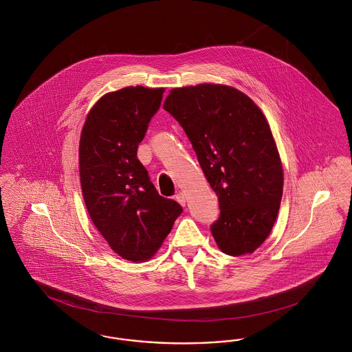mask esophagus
<instances>
[{"mask_svg": "<svg viewBox=\"0 0 352 352\" xmlns=\"http://www.w3.org/2000/svg\"><path fill=\"white\" fill-rule=\"evenodd\" d=\"M175 199H177V201H178L181 206H186L187 198H186V194H184V192H178V194L175 195Z\"/></svg>", "mask_w": 352, "mask_h": 352, "instance_id": "1", "label": "esophagus"}]
</instances>
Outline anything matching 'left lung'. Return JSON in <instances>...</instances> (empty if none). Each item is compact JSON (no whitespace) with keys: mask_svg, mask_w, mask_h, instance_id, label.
I'll return each instance as SVG.
<instances>
[{"mask_svg":"<svg viewBox=\"0 0 352 352\" xmlns=\"http://www.w3.org/2000/svg\"><path fill=\"white\" fill-rule=\"evenodd\" d=\"M164 109L184 128L218 197L211 232L219 250L253 253L274 226L284 187L268 120L250 96L224 84L173 88Z\"/></svg>","mask_w":352,"mask_h":352,"instance_id":"1","label":"left lung"}]
</instances>
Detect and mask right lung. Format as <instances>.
Masks as SVG:
<instances>
[{
    "mask_svg": "<svg viewBox=\"0 0 352 352\" xmlns=\"http://www.w3.org/2000/svg\"><path fill=\"white\" fill-rule=\"evenodd\" d=\"M165 88L125 87L101 96L87 113L79 171L89 218L112 251L125 260L151 258L182 207L161 197L137 158L138 144Z\"/></svg>",
    "mask_w": 352,
    "mask_h": 352,
    "instance_id": "right-lung-1",
    "label": "right lung"
}]
</instances>
